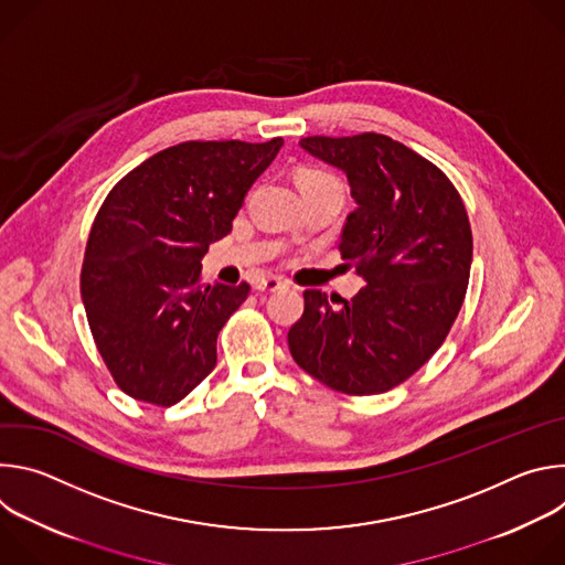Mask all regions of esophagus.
Listing matches in <instances>:
<instances>
[{
  "label": "esophagus",
  "mask_w": 565,
  "mask_h": 565,
  "mask_svg": "<svg viewBox=\"0 0 565 565\" xmlns=\"http://www.w3.org/2000/svg\"><path fill=\"white\" fill-rule=\"evenodd\" d=\"M286 286H288V281L281 277H262L255 281V290H259V292H277Z\"/></svg>",
  "instance_id": "1"
}]
</instances>
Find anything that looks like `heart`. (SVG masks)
Wrapping results in <instances>:
<instances>
[{
    "instance_id": "heart-1",
    "label": "heart",
    "mask_w": 565,
    "mask_h": 565,
    "mask_svg": "<svg viewBox=\"0 0 565 565\" xmlns=\"http://www.w3.org/2000/svg\"><path fill=\"white\" fill-rule=\"evenodd\" d=\"M315 183H340L333 174L324 172V170H303L299 174V188L301 185H315Z\"/></svg>"
}]
</instances>
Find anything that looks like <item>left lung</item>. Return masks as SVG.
<instances>
[{
	"label": "left lung",
	"mask_w": 565,
	"mask_h": 565,
	"mask_svg": "<svg viewBox=\"0 0 565 565\" xmlns=\"http://www.w3.org/2000/svg\"><path fill=\"white\" fill-rule=\"evenodd\" d=\"M299 145L347 174L358 207L340 250L366 286L340 301L306 290L288 331L292 360L335 391L384 393L440 349L458 317L471 268L465 205L434 163L388 136H308Z\"/></svg>",
	"instance_id": "8db88e82"
}]
</instances>
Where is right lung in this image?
<instances>
[{
  "instance_id": "obj_1",
  "label": "right lung",
  "mask_w": 565,
  "mask_h": 565,
  "mask_svg": "<svg viewBox=\"0 0 565 565\" xmlns=\"http://www.w3.org/2000/svg\"><path fill=\"white\" fill-rule=\"evenodd\" d=\"M284 140H190L153 153L105 199L79 277L96 347L134 399L172 407L216 364V338L250 286L201 284Z\"/></svg>"
}]
</instances>
